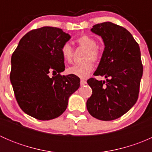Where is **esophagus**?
<instances>
[{
	"label": "esophagus",
	"mask_w": 152,
	"mask_h": 152,
	"mask_svg": "<svg viewBox=\"0 0 152 152\" xmlns=\"http://www.w3.org/2000/svg\"><path fill=\"white\" fill-rule=\"evenodd\" d=\"M86 84H87V82H86L85 80H84V79H81V81H80V85H81V86L85 85Z\"/></svg>",
	"instance_id": "34e87169"
}]
</instances>
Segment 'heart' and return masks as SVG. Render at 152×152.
Segmentation results:
<instances>
[{
  "instance_id": "1",
  "label": "heart",
  "mask_w": 152,
  "mask_h": 152,
  "mask_svg": "<svg viewBox=\"0 0 152 152\" xmlns=\"http://www.w3.org/2000/svg\"><path fill=\"white\" fill-rule=\"evenodd\" d=\"M76 42L79 46L84 48L87 50L84 56V60L85 62L80 64H75L67 67V73L82 79H85L90 75L93 69V64L91 60L94 62H98L101 58V52L97 47L96 39L88 35L84 34L79 37L76 38ZM61 54L65 62H71L73 55V48L67 42L63 44L61 48Z\"/></svg>"
}]
</instances>
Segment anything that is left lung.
<instances>
[{
	"label": "left lung",
	"instance_id": "8db88e82",
	"mask_svg": "<svg viewBox=\"0 0 152 152\" xmlns=\"http://www.w3.org/2000/svg\"><path fill=\"white\" fill-rule=\"evenodd\" d=\"M91 31L102 37L105 45L94 75L107 80H87L93 93L87 109L99 120L113 121L127 113L138 99L142 76L140 47L129 31L111 22L96 24Z\"/></svg>",
	"mask_w": 152,
	"mask_h": 152
}]
</instances>
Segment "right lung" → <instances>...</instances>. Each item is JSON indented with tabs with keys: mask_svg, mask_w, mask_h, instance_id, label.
<instances>
[{
	"mask_svg": "<svg viewBox=\"0 0 152 152\" xmlns=\"http://www.w3.org/2000/svg\"><path fill=\"white\" fill-rule=\"evenodd\" d=\"M70 39L56 27L44 26L24 35L12 56L10 81L18 104L28 115L41 121L60 116L80 79L62 76L65 70L61 48ZM55 73V76L50 75Z\"/></svg>",
	"mask_w": 152,
	"mask_h": 152,
	"instance_id": "add662e5",
	"label": "right lung"
}]
</instances>
